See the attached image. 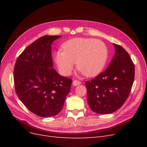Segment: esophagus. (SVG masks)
Listing matches in <instances>:
<instances>
[{"label": "esophagus", "mask_w": 147, "mask_h": 147, "mask_svg": "<svg viewBox=\"0 0 147 147\" xmlns=\"http://www.w3.org/2000/svg\"><path fill=\"white\" fill-rule=\"evenodd\" d=\"M72 84L74 86H77V85H79V84H80L81 82L80 81H78V80H74Z\"/></svg>", "instance_id": "34e87169"}]
</instances>
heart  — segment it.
Listing matches in <instances>:
<instances>
[{
	"label": "heart",
	"mask_w": 147,
	"mask_h": 147,
	"mask_svg": "<svg viewBox=\"0 0 147 147\" xmlns=\"http://www.w3.org/2000/svg\"><path fill=\"white\" fill-rule=\"evenodd\" d=\"M63 50L54 53V59L60 72L70 75L76 63L77 68L89 77L98 75L105 67L108 50L105 43L91 38H74L63 43Z\"/></svg>",
	"instance_id": "obj_1"
}]
</instances>
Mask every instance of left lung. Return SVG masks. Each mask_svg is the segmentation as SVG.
Listing matches in <instances>:
<instances>
[{"mask_svg": "<svg viewBox=\"0 0 147 147\" xmlns=\"http://www.w3.org/2000/svg\"><path fill=\"white\" fill-rule=\"evenodd\" d=\"M113 45L115 53L107 69L85 83L88 105L99 114L112 113L121 107L134 80V65L129 55L121 46Z\"/></svg>", "mask_w": 147, "mask_h": 147, "instance_id": "1", "label": "left lung"}]
</instances>
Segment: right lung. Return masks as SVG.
Listing matches in <instances>:
<instances>
[{
  "instance_id": "right-lung-1",
  "label": "right lung",
  "mask_w": 147,
  "mask_h": 147,
  "mask_svg": "<svg viewBox=\"0 0 147 147\" xmlns=\"http://www.w3.org/2000/svg\"><path fill=\"white\" fill-rule=\"evenodd\" d=\"M61 35H44L30 44L18 57L14 83L16 94L31 112L41 117L58 114L72 80L53 69L51 45Z\"/></svg>"
}]
</instances>
